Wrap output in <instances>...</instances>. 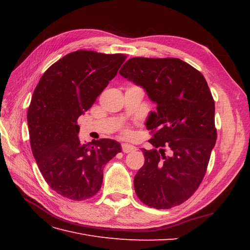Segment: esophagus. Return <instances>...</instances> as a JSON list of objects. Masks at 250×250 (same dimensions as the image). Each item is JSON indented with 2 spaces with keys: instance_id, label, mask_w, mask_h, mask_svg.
I'll use <instances>...</instances> for the list:
<instances>
[{
  "instance_id": "esophagus-1",
  "label": "esophagus",
  "mask_w": 250,
  "mask_h": 250,
  "mask_svg": "<svg viewBox=\"0 0 250 250\" xmlns=\"http://www.w3.org/2000/svg\"><path fill=\"white\" fill-rule=\"evenodd\" d=\"M135 150H137V147H134L132 145H128V144H122V151L124 153H129Z\"/></svg>"
}]
</instances>
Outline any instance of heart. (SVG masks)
I'll list each match as a JSON object with an SVG mask.
<instances>
[{"label": "heart", "instance_id": "heart-1", "mask_svg": "<svg viewBox=\"0 0 250 250\" xmlns=\"http://www.w3.org/2000/svg\"><path fill=\"white\" fill-rule=\"evenodd\" d=\"M122 133H123L124 137H130V135L132 134L131 130H130V129H128V128H125V129H123Z\"/></svg>", "mask_w": 250, "mask_h": 250}]
</instances>
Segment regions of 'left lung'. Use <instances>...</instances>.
<instances>
[{"label": "left lung", "mask_w": 250, "mask_h": 250, "mask_svg": "<svg viewBox=\"0 0 250 250\" xmlns=\"http://www.w3.org/2000/svg\"><path fill=\"white\" fill-rule=\"evenodd\" d=\"M120 74L145 88L157 105L146 123L155 148L142 149L145 164L134 176L135 193L150 208L179 206L200 186L217 140L215 102L208 82L178 58L133 57Z\"/></svg>", "instance_id": "obj_1"}]
</instances>
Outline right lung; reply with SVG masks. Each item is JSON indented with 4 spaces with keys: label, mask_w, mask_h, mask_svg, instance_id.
Masks as SVG:
<instances>
[{
    "label": "right lung",
    "mask_w": 250,
    "mask_h": 250,
    "mask_svg": "<svg viewBox=\"0 0 250 250\" xmlns=\"http://www.w3.org/2000/svg\"><path fill=\"white\" fill-rule=\"evenodd\" d=\"M125 54L78 50L43 73L30 102V145L49 187L75 201L92 198L102 186L103 169L121 152L109 139L81 144L77 120L116 76Z\"/></svg>",
    "instance_id": "add662e5"
}]
</instances>
